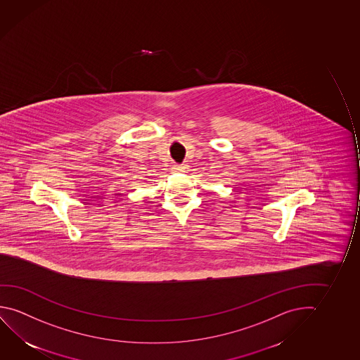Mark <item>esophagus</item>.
<instances>
[{
    "label": "esophagus",
    "instance_id": "1",
    "mask_svg": "<svg viewBox=\"0 0 360 360\" xmlns=\"http://www.w3.org/2000/svg\"><path fill=\"white\" fill-rule=\"evenodd\" d=\"M173 169L176 172H186L188 169V166L187 165H174Z\"/></svg>",
    "mask_w": 360,
    "mask_h": 360
}]
</instances>
